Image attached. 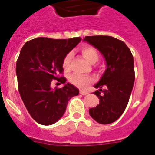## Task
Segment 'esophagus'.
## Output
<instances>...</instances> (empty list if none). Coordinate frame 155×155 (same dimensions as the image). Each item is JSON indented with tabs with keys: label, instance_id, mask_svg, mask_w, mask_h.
<instances>
[{
	"label": "esophagus",
	"instance_id": "34e87169",
	"mask_svg": "<svg viewBox=\"0 0 155 155\" xmlns=\"http://www.w3.org/2000/svg\"><path fill=\"white\" fill-rule=\"evenodd\" d=\"M80 94H82V95H85V94H87V91H84V90H80Z\"/></svg>",
	"mask_w": 155,
	"mask_h": 155
}]
</instances>
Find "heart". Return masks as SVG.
Returning <instances> with one entry per match:
<instances>
[{
    "label": "heart",
    "instance_id": "b5f03b06",
    "mask_svg": "<svg viewBox=\"0 0 155 155\" xmlns=\"http://www.w3.org/2000/svg\"><path fill=\"white\" fill-rule=\"evenodd\" d=\"M82 55L91 64H94L98 60V53L96 49L91 46H85L81 49ZM73 53L70 52L64 57L63 61V67L65 70H68L71 66V59ZM69 81L71 84H74L79 87H85L87 84L91 82V78L83 76L78 74H73L69 77Z\"/></svg>",
    "mask_w": 155,
    "mask_h": 155
}]
</instances>
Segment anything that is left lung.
<instances>
[{
	"label": "left lung",
	"mask_w": 155,
	"mask_h": 155,
	"mask_svg": "<svg viewBox=\"0 0 155 155\" xmlns=\"http://www.w3.org/2000/svg\"><path fill=\"white\" fill-rule=\"evenodd\" d=\"M84 41L98 49L106 63V70L94 85L99 88L94 91L99 104L89 109V114L98 124H112L124 113L130 97L135 80L134 57L125 42L114 37L91 35Z\"/></svg>",
	"instance_id": "1"
}]
</instances>
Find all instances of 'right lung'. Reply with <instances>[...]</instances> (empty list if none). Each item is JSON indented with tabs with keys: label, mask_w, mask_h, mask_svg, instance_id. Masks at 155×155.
I'll return each mask as SVG.
<instances>
[{
	"label": "right lung",
	"mask_w": 155,
	"mask_h": 155,
	"mask_svg": "<svg viewBox=\"0 0 155 155\" xmlns=\"http://www.w3.org/2000/svg\"><path fill=\"white\" fill-rule=\"evenodd\" d=\"M80 37L54 39L39 37L28 41L21 48L16 63L19 94L27 110L42 125L55 124L64 114L68 101L79 90L67 83L62 74L65 56L81 42ZM57 80L64 84L53 90L51 82Z\"/></svg>",
	"instance_id": "1"
}]
</instances>
